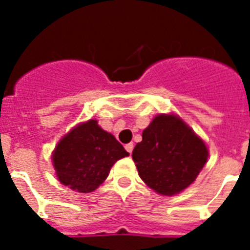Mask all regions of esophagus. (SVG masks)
<instances>
[{
  "label": "esophagus",
  "mask_w": 250,
  "mask_h": 250,
  "mask_svg": "<svg viewBox=\"0 0 250 250\" xmlns=\"http://www.w3.org/2000/svg\"><path fill=\"white\" fill-rule=\"evenodd\" d=\"M125 149H126V151L129 152V154H131L132 149H134V144H132V143H130V144H126V145H125Z\"/></svg>",
  "instance_id": "obj_1"
}]
</instances>
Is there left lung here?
Wrapping results in <instances>:
<instances>
[{
  "mask_svg": "<svg viewBox=\"0 0 250 250\" xmlns=\"http://www.w3.org/2000/svg\"><path fill=\"white\" fill-rule=\"evenodd\" d=\"M132 159L145 184L161 195L183 191L208 160L204 141L174 115H159L143 131Z\"/></svg>",
  "mask_w": 250,
  "mask_h": 250,
  "instance_id": "8db88e82",
  "label": "left lung"
}]
</instances>
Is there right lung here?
Here are the masks:
<instances>
[{"label":"right lung","instance_id":"add662e5","mask_svg":"<svg viewBox=\"0 0 250 250\" xmlns=\"http://www.w3.org/2000/svg\"><path fill=\"white\" fill-rule=\"evenodd\" d=\"M127 155L129 152L114 135L101 129L96 120H89L61 139L52 161L63 185L80 193H90L103 184L112 165Z\"/></svg>","mask_w":250,"mask_h":250}]
</instances>
